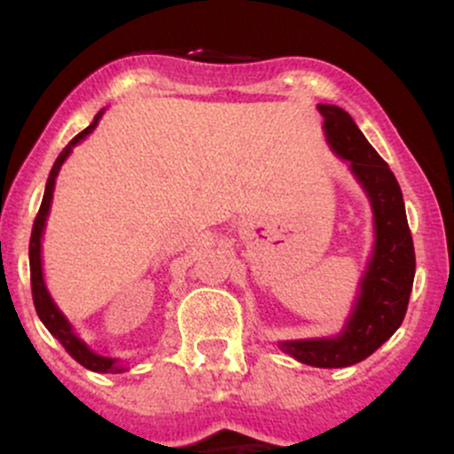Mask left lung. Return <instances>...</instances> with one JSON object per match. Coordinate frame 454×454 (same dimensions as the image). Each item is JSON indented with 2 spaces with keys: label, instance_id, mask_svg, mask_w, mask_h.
<instances>
[{
  "label": "left lung",
  "instance_id": "obj_1",
  "mask_svg": "<svg viewBox=\"0 0 454 454\" xmlns=\"http://www.w3.org/2000/svg\"><path fill=\"white\" fill-rule=\"evenodd\" d=\"M326 140L337 155L350 161L373 207L376 245L361 294L348 325L333 340L279 341V348L311 367H350L373 354L403 322L414 284V241L405 217L403 194L388 164L363 137L354 119L340 106L320 104Z\"/></svg>",
  "mask_w": 454,
  "mask_h": 454
}]
</instances>
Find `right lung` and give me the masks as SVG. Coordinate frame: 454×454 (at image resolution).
<instances>
[{
	"mask_svg": "<svg viewBox=\"0 0 454 454\" xmlns=\"http://www.w3.org/2000/svg\"><path fill=\"white\" fill-rule=\"evenodd\" d=\"M100 117H102V113H98L96 117H93L91 126L82 129L81 134H76V137L66 145L64 151H61V153H59V158L55 160L53 168H51L49 181H46L43 205H40L38 215H35V220H34V228H31V239H29V275H31V296H34L35 311H38L40 320L44 322V326L51 331V335H53L55 340L66 348V352L70 354V356L74 358L76 363H81L82 367L91 369V372H98V373H121L123 369H126V367H123V364H117V361H113V358L100 356V354L91 352L90 348L85 346V341L78 340L76 333L72 331L70 322H67L66 317H64V314H61V311L57 309V305L53 303V299H51L49 290H46L44 279H43V258H40V239H43L44 222H46V215H49V209H51V200H53V190H55L57 173H59L61 164H64L67 155H70L72 147H74L76 143H81V140L85 138L87 134H90L91 129L98 126Z\"/></svg>",
	"mask_w": 454,
	"mask_h": 454,
	"instance_id": "1",
	"label": "right lung"
}]
</instances>
